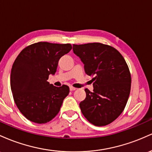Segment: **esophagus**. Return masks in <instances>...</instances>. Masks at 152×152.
<instances>
[{"label":"esophagus","instance_id":"obj_1","mask_svg":"<svg viewBox=\"0 0 152 152\" xmlns=\"http://www.w3.org/2000/svg\"><path fill=\"white\" fill-rule=\"evenodd\" d=\"M76 89H77L76 88H74V87H72V86L69 87V90H70L71 91H74V90H75Z\"/></svg>","mask_w":152,"mask_h":152}]
</instances>
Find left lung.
<instances>
[{"mask_svg": "<svg viewBox=\"0 0 152 152\" xmlns=\"http://www.w3.org/2000/svg\"><path fill=\"white\" fill-rule=\"evenodd\" d=\"M73 52L84 64L94 90L85 89L80 103L82 113L97 126L110 124L121 114L131 91V77L125 59L111 46L101 43L73 44Z\"/></svg>", "mask_w": 152, "mask_h": 152, "instance_id": "left-lung-1", "label": "left lung"}]
</instances>
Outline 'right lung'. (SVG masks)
Wrapping results in <instances>:
<instances>
[{"label": "right lung", "mask_w": 152, "mask_h": 152, "mask_svg": "<svg viewBox=\"0 0 152 152\" xmlns=\"http://www.w3.org/2000/svg\"><path fill=\"white\" fill-rule=\"evenodd\" d=\"M71 49L70 44L40 42L26 47L15 59L11 91L16 106L28 120L46 124L59 112L69 88L65 85L55 87L47 80L55 74L59 59Z\"/></svg>", "instance_id": "right-lung-1"}]
</instances>
